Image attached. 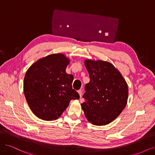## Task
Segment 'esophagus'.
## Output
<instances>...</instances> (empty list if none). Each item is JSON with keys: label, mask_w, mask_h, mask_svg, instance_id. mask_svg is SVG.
Returning a JSON list of instances; mask_svg holds the SVG:
<instances>
[{"label": "esophagus", "mask_w": 155, "mask_h": 155, "mask_svg": "<svg viewBox=\"0 0 155 155\" xmlns=\"http://www.w3.org/2000/svg\"><path fill=\"white\" fill-rule=\"evenodd\" d=\"M78 93H79V96H80V97L82 96V90H79L78 91Z\"/></svg>", "instance_id": "1"}]
</instances>
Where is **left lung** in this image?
I'll use <instances>...</instances> for the list:
<instances>
[{
	"label": "left lung",
	"instance_id": "left-lung-1",
	"mask_svg": "<svg viewBox=\"0 0 155 155\" xmlns=\"http://www.w3.org/2000/svg\"><path fill=\"white\" fill-rule=\"evenodd\" d=\"M84 63L91 80L85 87L82 109L92 124L107 125L125 109L129 94L127 84L109 62L86 59Z\"/></svg>",
	"mask_w": 155,
	"mask_h": 155
}]
</instances>
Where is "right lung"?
<instances>
[{"label": "right lung", "instance_id": "1", "mask_svg": "<svg viewBox=\"0 0 155 155\" xmlns=\"http://www.w3.org/2000/svg\"><path fill=\"white\" fill-rule=\"evenodd\" d=\"M70 59L63 54H50L31 65L26 72L23 88L31 111L41 120L59 118L79 94L72 88L74 77L66 71Z\"/></svg>", "mask_w": 155, "mask_h": 155}]
</instances>
